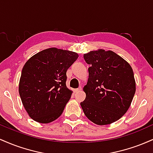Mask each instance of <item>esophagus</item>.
Returning a JSON list of instances; mask_svg holds the SVG:
<instances>
[{
	"mask_svg": "<svg viewBox=\"0 0 153 153\" xmlns=\"http://www.w3.org/2000/svg\"><path fill=\"white\" fill-rule=\"evenodd\" d=\"M82 90V88L81 87H79L78 88H76V89H75V93H78V92H80V91H81Z\"/></svg>",
	"mask_w": 153,
	"mask_h": 153,
	"instance_id": "34e87169",
	"label": "esophagus"
}]
</instances>
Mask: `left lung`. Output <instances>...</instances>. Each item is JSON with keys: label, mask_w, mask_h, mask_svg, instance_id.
<instances>
[{"label": "left lung", "mask_w": 153, "mask_h": 153, "mask_svg": "<svg viewBox=\"0 0 153 153\" xmlns=\"http://www.w3.org/2000/svg\"><path fill=\"white\" fill-rule=\"evenodd\" d=\"M88 80L86 97L80 103L86 117L98 125L119 120L130 106L136 84L132 68L113 51L98 50L84 54Z\"/></svg>", "instance_id": "1"}]
</instances>
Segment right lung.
Here are the masks:
<instances>
[{
	"instance_id": "1",
	"label": "right lung",
	"mask_w": 153,
	"mask_h": 153,
	"mask_svg": "<svg viewBox=\"0 0 153 153\" xmlns=\"http://www.w3.org/2000/svg\"><path fill=\"white\" fill-rule=\"evenodd\" d=\"M78 57L76 52L52 47L28 59L19 91L31 119L47 124L60 117L73 93L66 86V72Z\"/></svg>"
}]
</instances>
